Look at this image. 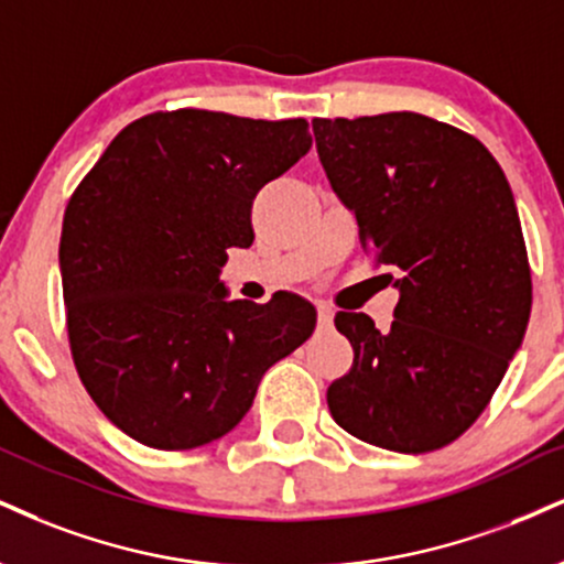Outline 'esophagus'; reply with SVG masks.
<instances>
[{
    "label": "esophagus",
    "mask_w": 564,
    "mask_h": 564,
    "mask_svg": "<svg viewBox=\"0 0 564 564\" xmlns=\"http://www.w3.org/2000/svg\"><path fill=\"white\" fill-rule=\"evenodd\" d=\"M317 323L321 325L334 323V310H330L328 304H317Z\"/></svg>",
    "instance_id": "1"
}]
</instances>
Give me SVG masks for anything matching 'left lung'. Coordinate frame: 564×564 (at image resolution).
Returning a JSON list of instances; mask_svg holds the SVG:
<instances>
[{
	"instance_id": "left-lung-1",
	"label": "left lung",
	"mask_w": 564,
	"mask_h": 564,
	"mask_svg": "<svg viewBox=\"0 0 564 564\" xmlns=\"http://www.w3.org/2000/svg\"><path fill=\"white\" fill-rule=\"evenodd\" d=\"M330 188L399 289L389 330L336 312L355 362L328 386L344 431L423 454L476 423L520 349L531 264L514 196L476 135L417 112L312 120Z\"/></svg>"
}]
</instances>
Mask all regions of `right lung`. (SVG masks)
<instances>
[{
    "label": "right lung",
    "mask_w": 564,
    "mask_h": 564,
    "mask_svg": "<svg viewBox=\"0 0 564 564\" xmlns=\"http://www.w3.org/2000/svg\"><path fill=\"white\" fill-rule=\"evenodd\" d=\"M307 120L152 112L67 202L59 273L73 362L120 431L178 452L241 423L264 370L315 330L296 294L228 302L220 268L254 241L252 202L310 152Z\"/></svg>",
    "instance_id": "1"
}]
</instances>
